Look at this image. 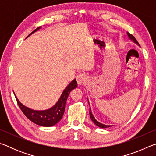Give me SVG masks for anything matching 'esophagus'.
I'll list each match as a JSON object with an SVG mask.
<instances>
[{
	"mask_svg": "<svg viewBox=\"0 0 156 156\" xmlns=\"http://www.w3.org/2000/svg\"><path fill=\"white\" fill-rule=\"evenodd\" d=\"M86 80V76L85 75H84L83 73H80V74H78L77 76V77H76V80H77V83L78 84H83Z\"/></svg>",
	"mask_w": 156,
	"mask_h": 156,
	"instance_id": "esophagus-1",
	"label": "esophagus"
}]
</instances>
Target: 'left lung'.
<instances>
[{"mask_svg": "<svg viewBox=\"0 0 156 156\" xmlns=\"http://www.w3.org/2000/svg\"><path fill=\"white\" fill-rule=\"evenodd\" d=\"M127 35L129 37V38L131 39V40L133 41L134 43H136V44H138V45L140 46L138 42L137 41V40L135 38V37H134L133 35H132V34H131L130 33H129V32H127ZM89 115H90V118H91V120L93 121V122L95 124V125H97L98 126H99V127H100V128H107V127H109V126H109V125H103V124H101V123H100L99 122H98V121L96 119H95V118L94 117L93 114H92L91 108H90V109H89Z\"/></svg>", "mask_w": 156, "mask_h": 156, "instance_id": "8db88e82", "label": "left lung"}]
</instances>
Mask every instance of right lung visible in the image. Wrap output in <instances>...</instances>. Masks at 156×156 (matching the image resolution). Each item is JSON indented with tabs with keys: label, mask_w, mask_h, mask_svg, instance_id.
<instances>
[{
	"label": "right lung",
	"mask_w": 156,
	"mask_h": 156,
	"mask_svg": "<svg viewBox=\"0 0 156 156\" xmlns=\"http://www.w3.org/2000/svg\"><path fill=\"white\" fill-rule=\"evenodd\" d=\"M40 27L36 28L29 36L35 32ZM76 87H77V82H76V79H74L63 91L57 103L51 109L45 111H35L26 107L22 103H20L16 96L15 97L20 109L29 120H30L31 122L38 125L43 126H51L56 125L61 120L62 115L64 114L66 101H67L69 94L73 89Z\"/></svg>",
	"instance_id": "add662e5"
}]
</instances>
